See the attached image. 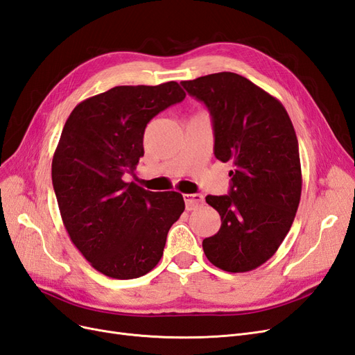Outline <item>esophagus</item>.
<instances>
[{"label":"esophagus","mask_w":355,"mask_h":355,"mask_svg":"<svg viewBox=\"0 0 355 355\" xmlns=\"http://www.w3.org/2000/svg\"><path fill=\"white\" fill-rule=\"evenodd\" d=\"M184 200L188 210H194L204 202V197L201 194H184Z\"/></svg>","instance_id":"34e87169"}]
</instances>
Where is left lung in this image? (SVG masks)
Instances as JSON below:
<instances>
[{
  "label": "left lung",
  "mask_w": 355,
  "mask_h": 355,
  "mask_svg": "<svg viewBox=\"0 0 355 355\" xmlns=\"http://www.w3.org/2000/svg\"><path fill=\"white\" fill-rule=\"evenodd\" d=\"M207 106L214 155L232 164L228 196H207L222 225L202 240L207 259L228 272H247L278 250L302 192L299 146L283 103L234 72L182 81Z\"/></svg>",
  "instance_id": "8db88e82"
}]
</instances>
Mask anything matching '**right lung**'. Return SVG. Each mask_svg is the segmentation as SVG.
<instances>
[{"label": "right lung", "instance_id": "obj_1", "mask_svg": "<svg viewBox=\"0 0 355 355\" xmlns=\"http://www.w3.org/2000/svg\"><path fill=\"white\" fill-rule=\"evenodd\" d=\"M185 96L176 81L118 85L80 102L63 127L51 163L60 216L73 245L106 277L154 270L185 210L179 192L123 180L144 157L146 124Z\"/></svg>", "mask_w": 355, "mask_h": 355}]
</instances>
